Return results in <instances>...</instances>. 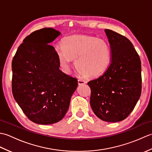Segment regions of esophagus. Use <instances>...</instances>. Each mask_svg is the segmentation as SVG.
<instances>
[{
  "mask_svg": "<svg viewBox=\"0 0 152 152\" xmlns=\"http://www.w3.org/2000/svg\"><path fill=\"white\" fill-rule=\"evenodd\" d=\"M86 81L82 79H79L78 80V85H83V84H86Z\"/></svg>",
  "mask_w": 152,
  "mask_h": 152,
  "instance_id": "obj_1",
  "label": "esophagus"
}]
</instances>
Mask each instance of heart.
<instances>
[{
    "label": "heart",
    "mask_w": 152,
    "mask_h": 152,
    "mask_svg": "<svg viewBox=\"0 0 152 152\" xmlns=\"http://www.w3.org/2000/svg\"><path fill=\"white\" fill-rule=\"evenodd\" d=\"M62 48L56 51L61 66L69 70L76 59L80 72L88 77L101 75L108 69L111 61V50L107 41L86 34H72L62 41Z\"/></svg>",
    "instance_id": "obj_1"
}]
</instances>
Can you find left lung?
Masks as SVG:
<instances>
[{"instance_id":"left-lung-1","label":"left lung","mask_w":152,"mask_h":152,"mask_svg":"<svg viewBox=\"0 0 152 152\" xmlns=\"http://www.w3.org/2000/svg\"><path fill=\"white\" fill-rule=\"evenodd\" d=\"M111 50L108 69L89 81L90 105L102 120H124L133 110L142 91L141 62L131 41L112 30L105 29Z\"/></svg>"}]
</instances>
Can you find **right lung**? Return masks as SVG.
I'll return each mask as SVG.
<instances>
[{"mask_svg": "<svg viewBox=\"0 0 152 152\" xmlns=\"http://www.w3.org/2000/svg\"><path fill=\"white\" fill-rule=\"evenodd\" d=\"M60 34L53 28L33 32L12 60L13 96L27 117L37 124L61 120L78 87L76 78L60 70L56 51L48 44Z\"/></svg>", "mask_w": 152, "mask_h": 152, "instance_id": "add662e5", "label": "right lung"}]
</instances>
